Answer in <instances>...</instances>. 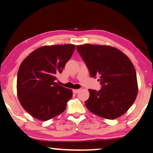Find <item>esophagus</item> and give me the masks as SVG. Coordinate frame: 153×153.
I'll list each match as a JSON object with an SVG mask.
<instances>
[{"label":"esophagus","mask_w":153,"mask_h":153,"mask_svg":"<svg viewBox=\"0 0 153 153\" xmlns=\"http://www.w3.org/2000/svg\"><path fill=\"white\" fill-rule=\"evenodd\" d=\"M80 89L73 90V93H79V92H80Z\"/></svg>","instance_id":"1"}]
</instances>
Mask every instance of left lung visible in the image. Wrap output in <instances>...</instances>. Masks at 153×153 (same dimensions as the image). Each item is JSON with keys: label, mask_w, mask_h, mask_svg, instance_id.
<instances>
[{"label": "left lung", "mask_w": 153, "mask_h": 153, "mask_svg": "<svg viewBox=\"0 0 153 153\" xmlns=\"http://www.w3.org/2000/svg\"><path fill=\"white\" fill-rule=\"evenodd\" d=\"M77 51L85 62L91 77H98L102 85L99 91L89 90L85 102L91 113L113 120L126 113L137 95V75L129 58L109 45L85 44Z\"/></svg>", "instance_id": "1"}]
</instances>
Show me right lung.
I'll use <instances>...</instances> for the list:
<instances>
[{
	"label": "right lung",
	"instance_id": "add662e5",
	"mask_svg": "<svg viewBox=\"0 0 153 153\" xmlns=\"http://www.w3.org/2000/svg\"><path fill=\"white\" fill-rule=\"evenodd\" d=\"M75 48L73 44L40 47L21 62L17 76V94L22 107L31 116L45 121L65 110L73 91L58 85L55 80Z\"/></svg>",
	"mask_w": 153,
	"mask_h": 153
}]
</instances>
